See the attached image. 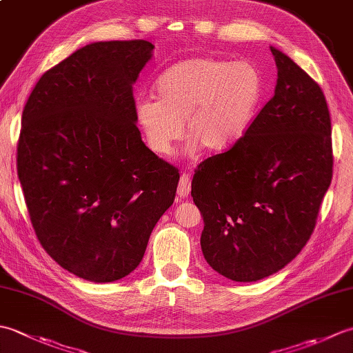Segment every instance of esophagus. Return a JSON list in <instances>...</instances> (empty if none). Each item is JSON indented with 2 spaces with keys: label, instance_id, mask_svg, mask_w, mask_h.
Masks as SVG:
<instances>
[{
  "label": "esophagus",
  "instance_id": "1",
  "mask_svg": "<svg viewBox=\"0 0 353 353\" xmlns=\"http://www.w3.org/2000/svg\"><path fill=\"white\" fill-rule=\"evenodd\" d=\"M190 191H191V182H190V176L183 172L181 176V181H179L177 185V196L181 199H185L190 196Z\"/></svg>",
  "mask_w": 353,
  "mask_h": 353
}]
</instances>
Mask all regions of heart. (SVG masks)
Returning a JSON list of instances; mask_svg holds the SVG:
<instances>
[{"label":"heart","instance_id":"obj_1","mask_svg":"<svg viewBox=\"0 0 353 353\" xmlns=\"http://www.w3.org/2000/svg\"><path fill=\"white\" fill-rule=\"evenodd\" d=\"M264 91L261 72L249 62L200 56L171 65L154 83V97L134 103V118L148 147L170 156L186 133L188 150L224 152L241 139Z\"/></svg>","mask_w":353,"mask_h":353}]
</instances>
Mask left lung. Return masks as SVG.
<instances>
[{
  "instance_id": "left-lung-1",
  "label": "left lung",
  "mask_w": 353,
  "mask_h": 353,
  "mask_svg": "<svg viewBox=\"0 0 353 353\" xmlns=\"http://www.w3.org/2000/svg\"><path fill=\"white\" fill-rule=\"evenodd\" d=\"M274 95L234 147L201 162L191 196L206 262L235 282L279 272L308 243L332 181L331 117L321 88L270 47Z\"/></svg>"
}]
</instances>
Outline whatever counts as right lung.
I'll return each mask as SVG.
<instances>
[{"mask_svg": "<svg viewBox=\"0 0 353 353\" xmlns=\"http://www.w3.org/2000/svg\"><path fill=\"white\" fill-rule=\"evenodd\" d=\"M148 41L94 42L43 72L22 110L18 177L39 243L81 279L132 273L179 171L145 147L133 85Z\"/></svg>", "mask_w": 353, "mask_h": 353, "instance_id": "right-lung-1", "label": "right lung"}]
</instances>
